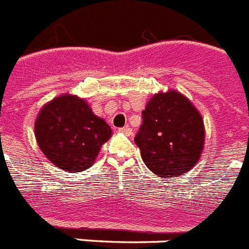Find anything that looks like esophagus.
Instances as JSON below:
<instances>
[{
	"instance_id": "esophagus-1",
	"label": "esophagus",
	"mask_w": 249,
	"mask_h": 249,
	"mask_svg": "<svg viewBox=\"0 0 249 249\" xmlns=\"http://www.w3.org/2000/svg\"><path fill=\"white\" fill-rule=\"evenodd\" d=\"M119 131H120V133H123V134L128 135V137H130V135L133 134V130H131V128H129V126H124V128H120V129H119Z\"/></svg>"
}]
</instances>
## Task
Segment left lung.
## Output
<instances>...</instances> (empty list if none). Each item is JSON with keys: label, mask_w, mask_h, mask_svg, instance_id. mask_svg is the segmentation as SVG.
Returning <instances> with one entry per match:
<instances>
[{"label": "left lung", "mask_w": 249, "mask_h": 249, "mask_svg": "<svg viewBox=\"0 0 249 249\" xmlns=\"http://www.w3.org/2000/svg\"><path fill=\"white\" fill-rule=\"evenodd\" d=\"M135 137L144 164L158 177H178L201 158L205 126L199 110L185 95L170 89L150 97Z\"/></svg>", "instance_id": "1"}]
</instances>
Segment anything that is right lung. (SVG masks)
<instances>
[{"instance_id":"1","label":"right lung","mask_w":249,"mask_h":249,"mask_svg":"<svg viewBox=\"0 0 249 249\" xmlns=\"http://www.w3.org/2000/svg\"><path fill=\"white\" fill-rule=\"evenodd\" d=\"M34 130L44 156L70 173L92 166L112 134L110 125L93 114L86 100L71 93L54 97L40 108Z\"/></svg>"}]
</instances>
